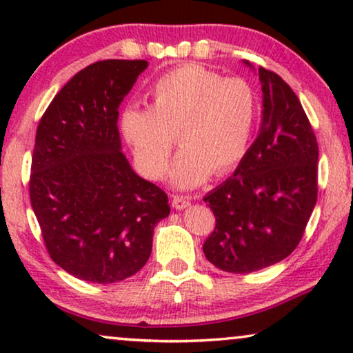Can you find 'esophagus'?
<instances>
[{
  "instance_id": "esophagus-1",
  "label": "esophagus",
  "mask_w": 353,
  "mask_h": 353,
  "mask_svg": "<svg viewBox=\"0 0 353 353\" xmlns=\"http://www.w3.org/2000/svg\"><path fill=\"white\" fill-rule=\"evenodd\" d=\"M191 204V201L188 199L186 196H178V194H175L173 196V199H172V205L175 207L176 210H183V209H186L188 205Z\"/></svg>"
}]
</instances>
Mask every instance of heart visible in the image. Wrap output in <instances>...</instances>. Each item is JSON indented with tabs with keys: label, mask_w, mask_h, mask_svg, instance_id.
<instances>
[{
	"label": "heart",
	"mask_w": 353,
	"mask_h": 353,
	"mask_svg": "<svg viewBox=\"0 0 353 353\" xmlns=\"http://www.w3.org/2000/svg\"><path fill=\"white\" fill-rule=\"evenodd\" d=\"M257 112V93L248 80L186 64L154 81L149 108L127 105L120 130L139 170L151 180L165 173L175 137L181 151L170 178L178 188H192L210 173L220 176L239 165Z\"/></svg>",
	"instance_id": "1"
}]
</instances>
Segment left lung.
Listing matches in <instances>:
<instances>
[{
	"instance_id": "8db88e82",
	"label": "left lung",
	"mask_w": 353,
	"mask_h": 353,
	"mask_svg": "<svg viewBox=\"0 0 353 353\" xmlns=\"http://www.w3.org/2000/svg\"><path fill=\"white\" fill-rule=\"evenodd\" d=\"M259 79L257 138L233 176L204 197L215 230L202 249L228 273H252L286 259L301 243L318 196V143L301 101L274 72L259 67Z\"/></svg>"
}]
</instances>
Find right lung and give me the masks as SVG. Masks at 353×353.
Here are the masks:
<instances>
[{
    "mask_svg": "<svg viewBox=\"0 0 353 353\" xmlns=\"http://www.w3.org/2000/svg\"><path fill=\"white\" fill-rule=\"evenodd\" d=\"M148 61L108 59L72 77L38 123L32 209L50 257L72 276L110 284L146 265L154 226L170 214L161 188L122 152L119 105Z\"/></svg>",
    "mask_w": 353,
    "mask_h": 353,
    "instance_id": "add662e5",
    "label": "right lung"
}]
</instances>
